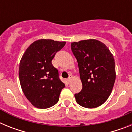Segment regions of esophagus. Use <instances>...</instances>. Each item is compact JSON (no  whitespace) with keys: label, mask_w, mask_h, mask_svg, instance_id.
<instances>
[{"label":"esophagus","mask_w":132,"mask_h":132,"mask_svg":"<svg viewBox=\"0 0 132 132\" xmlns=\"http://www.w3.org/2000/svg\"><path fill=\"white\" fill-rule=\"evenodd\" d=\"M71 79H72V75H70L69 77V78L67 79V82H68V84H69L70 82H71Z\"/></svg>","instance_id":"1"}]
</instances>
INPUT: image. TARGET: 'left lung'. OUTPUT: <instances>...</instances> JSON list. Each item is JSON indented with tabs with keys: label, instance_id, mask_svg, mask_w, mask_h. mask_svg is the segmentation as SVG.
Returning <instances> with one entry per match:
<instances>
[{
	"label": "left lung",
	"instance_id": "1",
	"mask_svg": "<svg viewBox=\"0 0 132 132\" xmlns=\"http://www.w3.org/2000/svg\"><path fill=\"white\" fill-rule=\"evenodd\" d=\"M82 88L75 94L76 102L87 108H96L106 101L116 79L115 62L105 44L96 39L71 43Z\"/></svg>",
	"mask_w": 132,
	"mask_h": 132
}]
</instances>
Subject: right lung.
<instances>
[{"instance_id":"right-lung-1","label":"right lung","mask_w":132,"mask_h":132,"mask_svg":"<svg viewBox=\"0 0 132 132\" xmlns=\"http://www.w3.org/2000/svg\"><path fill=\"white\" fill-rule=\"evenodd\" d=\"M65 45V42L39 39L23 54L19 66L20 82L26 97L36 108H50L59 101L65 85L52 61Z\"/></svg>"}]
</instances>
